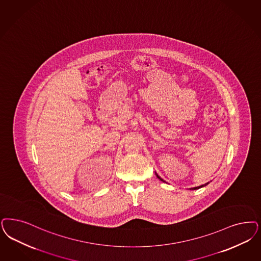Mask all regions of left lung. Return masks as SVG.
<instances>
[{
	"mask_svg": "<svg viewBox=\"0 0 261 261\" xmlns=\"http://www.w3.org/2000/svg\"><path fill=\"white\" fill-rule=\"evenodd\" d=\"M155 174H156V176H157V177H158L159 179L161 180V181H163V182H165V181H164V180H163L162 178H161V177H160V176H159V175L157 174V173H155ZM207 184H208V183H206V184H204V185H201V186H198V187H194V188H191V190L199 189V188H201V187H204V186H206Z\"/></svg>",
	"mask_w": 261,
	"mask_h": 261,
	"instance_id": "8db88e82",
	"label": "left lung"
}]
</instances>
